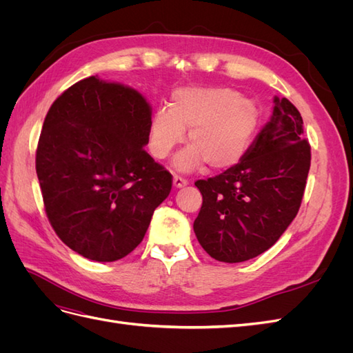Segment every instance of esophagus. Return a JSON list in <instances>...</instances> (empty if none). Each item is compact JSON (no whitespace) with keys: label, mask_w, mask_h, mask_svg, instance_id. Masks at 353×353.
<instances>
[{"label":"esophagus","mask_w":353,"mask_h":353,"mask_svg":"<svg viewBox=\"0 0 353 353\" xmlns=\"http://www.w3.org/2000/svg\"><path fill=\"white\" fill-rule=\"evenodd\" d=\"M188 184V179H185V178H183V176H179V175H175L174 176V187L175 188H183V187H185Z\"/></svg>","instance_id":"obj_1"}]
</instances>
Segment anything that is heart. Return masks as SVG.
<instances>
[{"label": "heart", "mask_w": 353, "mask_h": 353, "mask_svg": "<svg viewBox=\"0 0 353 353\" xmlns=\"http://www.w3.org/2000/svg\"><path fill=\"white\" fill-rule=\"evenodd\" d=\"M259 123L258 104L236 90L181 88L174 92L169 109L154 112L148 147L156 159H165L188 131L191 145L175 157V168L190 172L206 163L209 170H222L243 159Z\"/></svg>", "instance_id": "obj_1"}]
</instances>
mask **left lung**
I'll return each instance as SVG.
<instances>
[{
	"instance_id": "left-lung-1",
	"label": "left lung",
	"mask_w": 353,
	"mask_h": 353,
	"mask_svg": "<svg viewBox=\"0 0 353 353\" xmlns=\"http://www.w3.org/2000/svg\"><path fill=\"white\" fill-rule=\"evenodd\" d=\"M237 165L196 181L203 196L194 232L213 259L237 263L268 250L296 218L311 168L303 121L287 99Z\"/></svg>"
}]
</instances>
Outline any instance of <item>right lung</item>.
<instances>
[{
    "label": "right lung",
    "mask_w": 353,
    "mask_h": 353,
    "mask_svg": "<svg viewBox=\"0 0 353 353\" xmlns=\"http://www.w3.org/2000/svg\"><path fill=\"white\" fill-rule=\"evenodd\" d=\"M152 109L140 92L97 77L56 99L37 147V175L52 230L97 262L130 254L145 236L172 175L144 150Z\"/></svg>",
    "instance_id": "obj_1"
}]
</instances>
